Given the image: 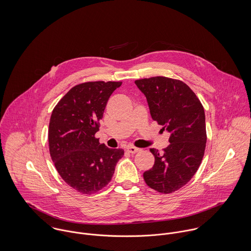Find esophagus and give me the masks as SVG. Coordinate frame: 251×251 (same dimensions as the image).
Wrapping results in <instances>:
<instances>
[{
    "label": "esophagus",
    "instance_id": "1",
    "mask_svg": "<svg viewBox=\"0 0 251 251\" xmlns=\"http://www.w3.org/2000/svg\"><path fill=\"white\" fill-rule=\"evenodd\" d=\"M126 151H127L128 152H130V153H136V152L140 151L141 149L136 148V147H133V146H129V147L126 148Z\"/></svg>",
    "mask_w": 251,
    "mask_h": 251
}]
</instances>
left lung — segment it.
I'll list each match as a JSON object with an SVG mask.
<instances>
[{"instance_id":"left-lung-1","label":"left lung","mask_w":251,"mask_h":251,"mask_svg":"<svg viewBox=\"0 0 251 251\" xmlns=\"http://www.w3.org/2000/svg\"><path fill=\"white\" fill-rule=\"evenodd\" d=\"M135 84L146 96L152 120L170 133L162 152L150 149L154 164L144 172V179L151 188L169 194L185 185L201 164L207 142L204 107L178 79L154 76Z\"/></svg>"}]
</instances>
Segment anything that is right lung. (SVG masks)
<instances>
[{
  "mask_svg": "<svg viewBox=\"0 0 251 251\" xmlns=\"http://www.w3.org/2000/svg\"><path fill=\"white\" fill-rule=\"evenodd\" d=\"M122 82L93 81L72 88L54 107L48 129L54 165L71 187L93 194L113 177L123 149H109L95 136L112 93Z\"/></svg>",
  "mask_w": 251,
  "mask_h": 251,
  "instance_id": "right-lung-1",
  "label": "right lung"
}]
</instances>
